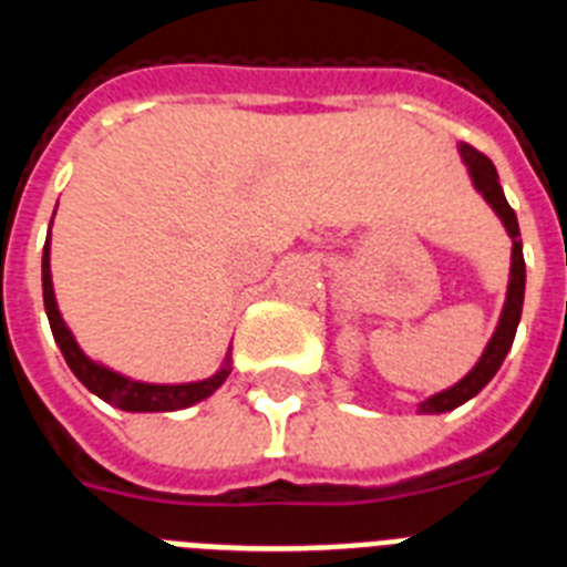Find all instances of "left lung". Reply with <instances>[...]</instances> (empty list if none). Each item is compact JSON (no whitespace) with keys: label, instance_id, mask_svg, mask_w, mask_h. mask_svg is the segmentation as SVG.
Instances as JSON below:
<instances>
[{"label":"left lung","instance_id":"8db88e82","mask_svg":"<svg viewBox=\"0 0 567 567\" xmlns=\"http://www.w3.org/2000/svg\"><path fill=\"white\" fill-rule=\"evenodd\" d=\"M460 157L468 166L471 184L477 189L480 196L486 198L488 207L497 213V219L504 221L506 234L513 239V266H509V287H506V301H504V312H501V321H497L495 333L488 339L486 351L477 360V365L465 374L460 383L454 386H447L445 392H436V395H430L427 401H421L419 412L424 415H439V412H451L456 406H463L465 401L477 395L480 389L486 386L488 380L495 378L497 369H501V362L504 357L509 354V348H513L515 330H518L520 321V307H524V284H527V269H524V251H520V230H518V219H515V210L509 207L504 196V187H501V181H497V169L495 163L488 161L486 155H480L477 148L468 146V143H460Z\"/></svg>","mask_w":567,"mask_h":567}]
</instances>
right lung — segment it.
Returning <instances> with one entry per match:
<instances>
[{
  "label": "right lung",
  "instance_id": "obj_1",
  "mask_svg": "<svg viewBox=\"0 0 567 567\" xmlns=\"http://www.w3.org/2000/svg\"><path fill=\"white\" fill-rule=\"evenodd\" d=\"M43 305H47L49 328H52V337L61 348L63 360L72 369V374L84 383V386L99 395L102 401L113 404L116 410L125 412H175L187 410V406L198 404L210 398L216 389L225 383V378L230 374V351L225 354V362L219 365L216 374L205 380H193V383H143V380H131L120 371L107 369L102 362L90 360L84 351L79 348L72 330L66 328L61 310H58V301H54V287H52V266H49V239L43 246Z\"/></svg>",
  "mask_w": 567,
  "mask_h": 567
}]
</instances>
